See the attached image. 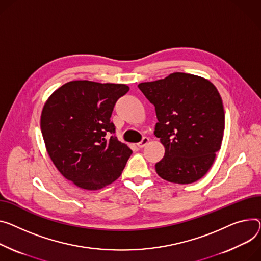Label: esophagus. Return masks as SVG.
Segmentation results:
<instances>
[{
	"instance_id": "obj_1",
	"label": "esophagus",
	"mask_w": 261,
	"mask_h": 261,
	"mask_svg": "<svg viewBox=\"0 0 261 261\" xmlns=\"http://www.w3.org/2000/svg\"><path fill=\"white\" fill-rule=\"evenodd\" d=\"M148 143H149V138H148V137H144V138H143V140H142V142H140V143H138V144H137V147H138V148H141V149H142V148L146 147Z\"/></svg>"
}]
</instances>
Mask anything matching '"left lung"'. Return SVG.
<instances>
[{"label":"left lung","mask_w":261,"mask_h":261,"mask_svg":"<svg viewBox=\"0 0 261 261\" xmlns=\"http://www.w3.org/2000/svg\"><path fill=\"white\" fill-rule=\"evenodd\" d=\"M138 88L155 107L154 134L165 147L156 173L180 185L200 179L212 167L223 137L224 111L216 87L201 76L174 72Z\"/></svg>","instance_id":"1"}]
</instances>
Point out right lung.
Masks as SVG:
<instances>
[{
  "label": "right lung",
  "instance_id": "add662e5",
  "mask_svg": "<svg viewBox=\"0 0 261 261\" xmlns=\"http://www.w3.org/2000/svg\"><path fill=\"white\" fill-rule=\"evenodd\" d=\"M125 84L72 81L46 100L41 130L47 152L61 174L76 187L98 190L116 180L132 154L113 135L115 102ZM112 134L110 139L106 135Z\"/></svg>",
  "mask_w": 261,
  "mask_h": 261
}]
</instances>
